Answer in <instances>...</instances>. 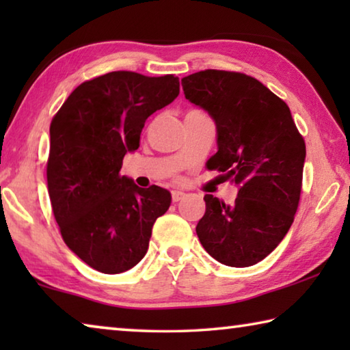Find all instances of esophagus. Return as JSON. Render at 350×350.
I'll return each mask as SVG.
<instances>
[{"mask_svg":"<svg viewBox=\"0 0 350 350\" xmlns=\"http://www.w3.org/2000/svg\"><path fill=\"white\" fill-rule=\"evenodd\" d=\"M185 196H187V194L180 191V189H173V191H171V198H173V202H179V200H182Z\"/></svg>","mask_w":350,"mask_h":350,"instance_id":"esophagus-1","label":"esophagus"}]
</instances>
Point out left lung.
<instances>
[{
	"instance_id": "obj_1",
	"label": "left lung",
	"mask_w": 350,
	"mask_h": 350,
	"mask_svg": "<svg viewBox=\"0 0 350 350\" xmlns=\"http://www.w3.org/2000/svg\"><path fill=\"white\" fill-rule=\"evenodd\" d=\"M182 88L215 120L217 152L206 167L238 185L233 205L205 194L198 238L221 264L250 267L275 250L293 222L304 139L288 106L253 77L206 69L182 79Z\"/></svg>"
}]
</instances>
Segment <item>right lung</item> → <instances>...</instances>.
<instances>
[{
	"mask_svg": "<svg viewBox=\"0 0 350 350\" xmlns=\"http://www.w3.org/2000/svg\"><path fill=\"white\" fill-rule=\"evenodd\" d=\"M179 96L174 75L117 70L81 83L51 123L47 187L70 252L106 275L145 256L152 225L171 205L168 189L120 176L146 118Z\"/></svg>",
	"mask_w": 350,
	"mask_h": 350,
	"instance_id": "right-lung-1",
	"label": "right lung"
}]
</instances>
